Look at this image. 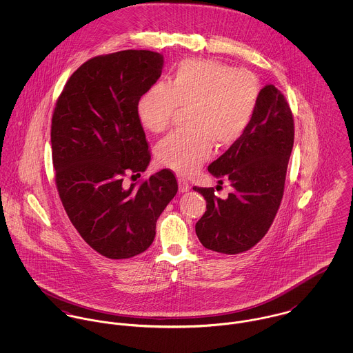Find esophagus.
I'll list each match as a JSON object with an SVG mask.
<instances>
[{
  "label": "esophagus",
  "instance_id": "obj_1",
  "mask_svg": "<svg viewBox=\"0 0 353 353\" xmlns=\"http://www.w3.org/2000/svg\"><path fill=\"white\" fill-rule=\"evenodd\" d=\"M178 185H179V192H181V193H186V192H189V189H190L189 182L185 181L183 178H179V179H178Z\"/></svg>",
  "mask_w": 353,
  "mask_h": 353
}]
</instances>
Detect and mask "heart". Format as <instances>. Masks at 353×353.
Listing matches in <instances>:
<instances>
[{"mask_svg": "<svg viewBox=\"0 0 353 353\" xmlns=\"http://www.w3.org/2000/svg\"><path fill=\"white\" fill-rule=\"evenodd\" d=\"M261 98L258 77L245 69L206 58L185 59L170 84L154 83L140 98L139 117L152 133L165 130L179 108H189L190 130L163 139L156 148L160 164L189 175L219 147L235 144L248 130Z\"/></svg>", "mask_w": 353, "mask_h": 353, "instance_id": "1", "label": "heart"}]
</instances>
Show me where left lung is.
Listing matches in <instances>:
<instances>
[{
	"label": "left lung",
	"mask_w": 353,
	"mask_h": 353,
	"mask_svg": "<svg viewBox=\"0 0 353 353\" xmlns=\"http://www.w3.org/2000/svg\"><path fill=\"white\" fill-rule=\"evenodd\" d=\"M294 136L285 97L273 84L265 85L246 133L208 167L219 183L228 181L234 192L221 200L213 188H193L206 200V210L196 224L203 248L239 254L265 236L284 194Z\"/></svg>",
	"instance_id": "1"
}]
</instances>
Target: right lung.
<instances>
[{"label": "right lung", "instance_id": "obj_1", "mask_svg": "<svg viewBox=\"0 0 353 353\" xmlns=\"http://www.w3.org/2000/svg\"><path fill=\"white\" fill-rule=\"evenodd\" d=\"M163 55L123 50L84 62L68 80L51 119L55 185L81 238L105 258L145 252L176 192L170 170L136 188L123 178L151 161L139 101L161 74Z\"/></svg>", "mask_w": 353, "mask_h": 353}]
</instances>
